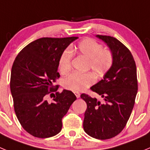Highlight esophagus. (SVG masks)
Masks as SVG:
<instances>
[{
	"mask_svg": "<svg viewBox=\"0 0 150 150\" xmlns=\"http://www.w3.org/2000/svg\"><path fill=\"white\" fill-rule=\"evenodd\" d=\"M74 95H76V97L77 98H79V97H80V94H79V92H77V91H74Z\"/></svg>",
	"mask_w": 150,
	"mask_h": 150,
	"instance_id": "1",
	"label": "esophagus"
}]
</instances>
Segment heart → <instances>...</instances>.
Here are the masks:
<instances>
[{
  "mask_svg": "<svg viewBox=\"0 0 150 150\" xmlns=\"http://www.w3.org/2000/svg\"><path fill=\"white\" fill-rule=\"evenodd\" d=\"M74 50L88 59V68H91L97 76H104L112 67L113 58L111 52L103 50L102 45L95 40L91 38L83 40L75 46ZM72 52L73 50L67 49L61 55L59 66V71L62 74H67L71 71ZM95 81V76L91 73H73L64 79L63 85L67 89L78 92L86 89Z\"/></svg>",
  "mask_w": 150,
  "mask_h": 150,
  "instance_id": "b5f03b06",
  "label": "heart"
}]
</instances>
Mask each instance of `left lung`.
I'll return each instance as SVG.
<instances>
[{
  "instance_id": "obj_1",
  "label": "left lung",
  "mask_w": 150,
  "mask_h": 150,
  "mask_svg": "<svg viewBox=\"0 0 150 150\" xmlns=\"http://www.w3.org/2000/svg\"><path fill=\"white\" fill-rule=\"evenodd\" d=\"M96 38L109 47L113 62L103 79L91 87L104 101L80 95L87 104L83 128L91 137L106 140L119 134L131 116L137 93V68L131 52L120 40L110 36Z\"/></svg>"
}]
</instances>
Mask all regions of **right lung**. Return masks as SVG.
Wrapping results in <instances>:
<instances>
[{
    "mask_svg": "<svg viewBox=\"0 0 150 150\" xmlns=\"http://www.w3.org/2000/svg\"><path fill=\"white\" fill-rule=\"evenodd\" d=\"M77 38H40L22 49L13 62L10 91L14 110L22 128L34 137L46 138L59 134L62 118L76 99L66 89L57 92L52 103L46 100V95L56 91L53 83L60 76V57Z\"/></svg>",
    "mask_w": 150,
    "mask_h": 150,
    "instance_id": "obj_1",
    "label": "right lung"
}]
</instances>
